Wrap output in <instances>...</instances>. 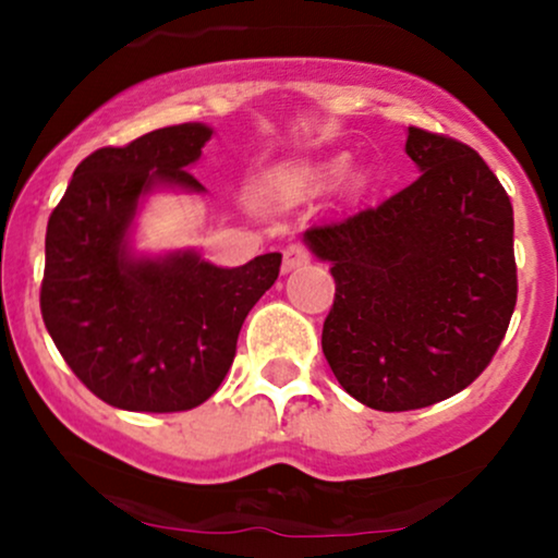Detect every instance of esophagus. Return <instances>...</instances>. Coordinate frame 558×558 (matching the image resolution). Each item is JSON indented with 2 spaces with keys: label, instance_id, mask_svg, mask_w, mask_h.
<instances>
[{
  "label": "esophagus",
  "instance_id": "1",
  "mask_svg": "<svg viewBox=\"0 0 558 558\" xmlns=\"http://www.w3.org/2000/svg\"><path fill=\"white\" fill-rule=\"evenodd\" d=\"M310 252H306L301 243H288L283 248V272H291V270H299V267L310 265Z\"/></svg>",
  "mask_w": 558,
  "mask_h": 558
}]
</instances>
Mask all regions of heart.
<instances>
[{
	"instance_id": "obj_1",
	"label": "heart",
	"mask_w": 558,
	"mask_h": 558,
	"mask_svg": "<svg viewBox=\"0 0 558 558\" xmlns=\"http://www.w3.org/2000/svg\"><path fill=\"white\" fill-rule=\"evenodd\" d=\"M343 168V159H330V162H319V165H296V168H288L286 172H280V183L291 185V189H317V185L330 183L332 178L338 175ZM349 189L360 191L362 189V175L354 172L349 178Z\"/></svg>"
}]
</instances>
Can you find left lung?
I'll return each instance as SVG.
<instances>
[{"label": "left lung", "mask_w": 558, "mask_h": 558, "mask_svg": "<svg viewBox=\"0 0 558 558\" xmlns=\"http://www.w3.org/2000/svg\"><path fill=\"white\" fill-rule=\"evenodd\" d=\"M420 178L380 207L304 230L330 262L323 351L343 390L377 412L459 393L488 367L517 304L514 213L475 149L409 128Z\"/></svg>", "instance_id": "1"}]
</instances>
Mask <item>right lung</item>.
Listing matches in <instances>:
<instances>
[{
    "label": "right lung",
    "mask_w": 558,
    "mask_h": 558,
    "mask_svg": "<svg viewBox=\"0 0 558 558\" xmlns=\"http://www.w3.org/2000/svg\"><path fill=\"white\" fill-rule=\"evenodd\" d=\"M209 138V125L183 123L96 149L49 217L44 325L83 386L125 412L207 401L233 364L243 319L278 280V252L217 267L194 248L133 246L146 196L204 194L189 170Z\"/></svg>",
    "instance_id": "obj_1"
}]
</instances>
